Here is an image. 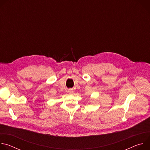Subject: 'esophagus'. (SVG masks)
Wrapping results in <instances>:
<instances>
[{
	"label": "esophagus",
	"instance_id": "obj_1",
	"mask_svg": "<svg viewBox=\"0 0 150 150\" xmlns=\"http://www.w3.org/2000/svg\"><path fill=\"white\" fill-rule=\"evenodd\" d=\"M68 92H69V94H72V93H74L73 91H72V90H68Z\"/></svg>",
	"mask_w": 150,
	"mask_h": 150
}]
</instances>
